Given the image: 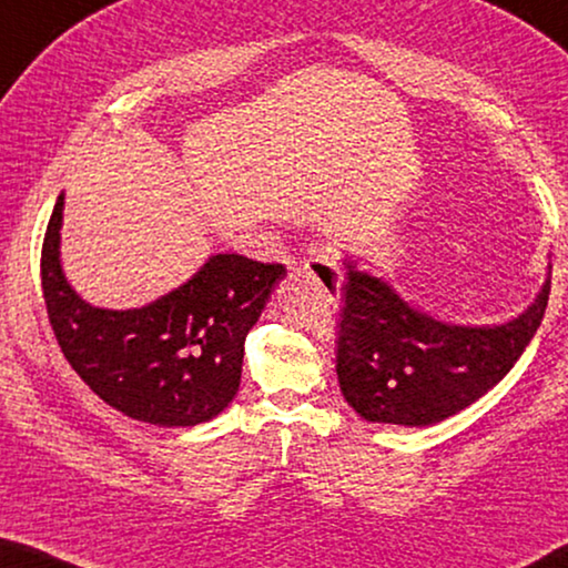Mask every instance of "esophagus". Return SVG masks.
<instances>
[{"instance_id": "34e87169", "label": "esophagus", "mask_w": 568, "mask_h": 568, "mask_svg": "<svg viewBox=\"0 0 568 568\" xmlns=\"http://www.w3.org/2000/svg\"><path fill=\"white\" fill-rule=\"evenodd\" d=\"M297 271H301L305 277H313L315 283H333V287H341L338 263H335V257L328 253V250H315L307 261L301 263Z\"/></svg>"}]
</instances>
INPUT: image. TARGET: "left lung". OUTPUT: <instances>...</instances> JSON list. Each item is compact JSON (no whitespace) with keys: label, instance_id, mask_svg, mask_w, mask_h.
I'll list each match as a JSON object with an SVG mask.
<instances>
[{"label":"left lung","instance_id":"left-lung-1","mask_svg":"<svg viewBox=\"0 0 568 568\" xmlns=\"http://www.w3.org/2000/svg\"><path fill=\"white\" fill-rule=\"evenodd\" d=\"M338 331L343 398L371 423L434 426L491 390L541 325L549 275L536 301L496 325H456L418 311L383 277L345 261Z\"/></svg>","mask_w":568,"mask_h":568}]
</instances>
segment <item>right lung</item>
Masks as SVG:
<instances>
[{
    "instance_id": "obj_1",
    "label": "right lung",
    "mask_w": 568,
    "mask_h": 568,
    "mask_svg": "<svg viewBox=\"0 0 568 568\" xmlns=\"http://www.w3.org/2000/svg\"><path fill=\"white\" fill-rule=\"evenodd\" d=\"M57 197L42 245V293L57 343L88 386L124 416L162 428L213 420L240 388L245 335L285 275L277 263L217 253L142 307L84 301L62 271Z\"/></svg>"
}]
</instances>
